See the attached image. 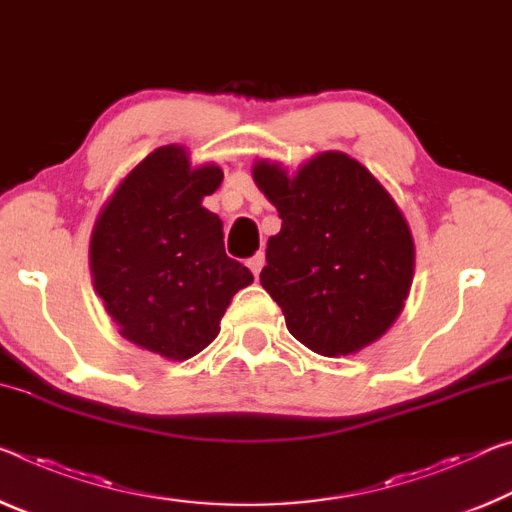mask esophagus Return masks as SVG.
Wrapping results in <instances>:
<instances>
[{"label":"esophagus","mask_w":512,"mask_h":512,"mask_svg":"<svg viewBox=\"0 0 512 512\" xmlns=\"http://www.w3.org/2000/svg\"><path fill=\"white\" fill-rule=\"evenodd\" d=\"M264 264H266V255L262 253V250H259V253H255L253 257L248 259V269L253 271V275L257 278L259 273H262V269H264Z\"/></svg>","instance_id":"1"}]
</instances>
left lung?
I'll list each match as a JSON object with an SVG mask.
<instances>
[{
    "instance_id": "8db88e82",
    "label": "left lung",
    "mask_w": 512,
    "mask_h": 512,
    "mask_svg": "<svg viewBox=\"0 0 512 512\" xmlns=\"http://www.w3.org/2000/svg\"><path fill=\"white\" fill-rule=\"evenodd\" d=\"M253 177L282 218L259 282L291 335L326 358L385 335L412 285L415 243L376 177L344 152H323L296 175L257 161Z\"/></svg>"
}]
</instances>
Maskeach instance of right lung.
I'll list each match as a JSON object with an SVG mask.
<instances>
[{
  "label": "right lung",
  "instance_id": "1",
  "mask_svg": "<svg viewBox=\"0 0 512 512\" xmlns=\"http://www.w3.org/2000/svg\"><path fill=\"white\" fill-rule=\"evenodd\" d=\"M223 182L193 170L180 145L148 154L102 209L91 237L95 291L120 335L168 360H189L253 273L225 255L223 223L200 205Z\"/></svg>",
  "mask_w": 512,
  "mask_h": 512
}]
</instances>
